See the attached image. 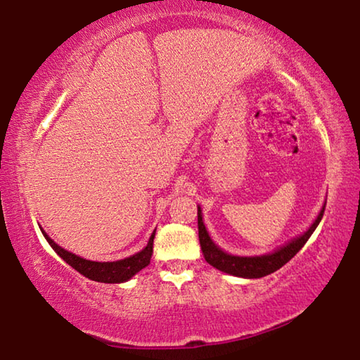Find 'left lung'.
Here are the masks:
<instances>
[{"label":"left lung","mask_w":360,"mask_h":360,"mask_svg":"<svg viewBox=\"0 0 360 360\" xmlns=\"http://www.w3.org/2000/svg\"><path fill=\"white\" fill-rule=\"evenodd\" d=\"M324 210L326 206H322L318 219H316L314 224L304 231L302 236H298V238H295L294 241H290L285 246L279 248L278 251L266 255H259V257H236V255H230L227 252L221 251V249L212 243L202 221V210L198 208L200 246H202L206 262L214 268H217V270L229 273V275H233V276H241V278L266 276L270 275V273L279 270V268L288 264V262L294 257L298 251H300V249L304 246V243L308 241L309 236L313 235L316 227L319 225L322 216H324Z\"/></svg>","instance_id":"left-lung-1"}]
</instances>
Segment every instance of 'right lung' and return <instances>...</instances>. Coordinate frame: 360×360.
I'll return each mask as SVG.
<instances>
[{
	"instance_id": "obj_1",
	"label": "right lung",
	"mask_w": 360,
	"mask_h": 360,
	"mask_svg": "<svg viewBox=\"0 0 360 360\" xmlns=\"http://www.w3.org/2000/svg\"><path fill=\"white\" fill-rule=\"evenodd\" d=\"M42 233H44V231H42ZM44 236L49 241V245L52 246L53 251H56L60 257L66 262V264L71 265L76 271L81 273V275H84L89 279H92V281L114 284V283L129 281L133 275H136L139 270H143V268L149 265L150 255H152V246H154L155 231L152 233L148 246H146L141 252L131 255V257H127L124 260H117V262L85 260L82 257H79V255H76V254L65 251L63 248H60L57 243H53L51 238H49L46 233H44Z\"/></svg>"
}]
</instances>
